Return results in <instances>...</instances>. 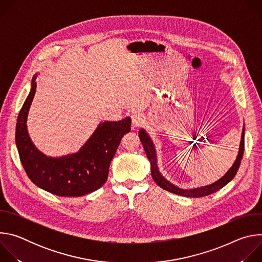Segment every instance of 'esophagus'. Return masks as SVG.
Listing matches in <instances>:
<instances>
[{"label":"esophagus","mask_w":262,"mask_h":262,"mask_svg":"<svg viewBox=\"0 0 262 262\" xmlns=\"http://www.w3.org/2000/svg\"><path fill=\"white\" fill-rule=\"evenodd\" d=\"M143 123H144V118L141 114L136 113V114L132 115V127L133 128H138Z\"/></svg>","instance_id":"1"}]
</instances>
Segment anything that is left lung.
<instances>
[{
  "label": "left lung",
  "instance_id": "left-lung-1",
  "mask_svg": "<svg viewBox=\"0 0 262 262\" xmlns=\"http://www.w3.org/2000/svg\"><path fill=\"white\" fill-rule=\"evenodd\" d=\"M139 137H140V140H141L142 145L144 147V150H145V154L147 156V159L149 160V162H150L151 176H152L155 182L159 186H161L162 189H164L168 192H171L173 194L183 196V197H193V198L204 197V196L210 195V194L215 193L216 191L221 190L223 186H225L228 182H230L234 178V176H235V174H236V172H237V170L241 166V162H242L243 155H244V151H245V125H244L237 158H236L234 164L232 165V167L227 171V173L224 175L223 177H221L219 180H216L215 182L211 183V184L200 186V188H195V189H191V190H183V189H180V188H178V186L174 185L170 181H168L161 174V172L159 170V167H158L157 151H156L155 144L151 141L150 137H149L148 134L146 133V130L141 128L139 130Z\"/></svg>",
  "mask_w": 262,
  "mask_h": 262
}]
</instances>
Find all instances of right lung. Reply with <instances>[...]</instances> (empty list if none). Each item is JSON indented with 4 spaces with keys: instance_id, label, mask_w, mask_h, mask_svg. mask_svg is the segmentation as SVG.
Masks as SVG:
<instances>
[{
    "instance_id": "right-lung-1",
    "label": "right lung",
    "mask_w": 262,
    "mask_h": 262,
    "mask_svg": "<svg viewBox=\"0 0 262 262\" xmlns=\"http://www.w3.org/2000/svg\"><path fill=\"white\" fill-rule=\"evenodd\" d=\"M35 74L31 90L17 117L15 143L28 177L38 188L62 197H80L98 190L108 175L123 136L130 130L129 117L120 121L100 122L77 154L51 158L33 144L27 128V119L36 92Z\"/></svg>"
}]
</instances>
